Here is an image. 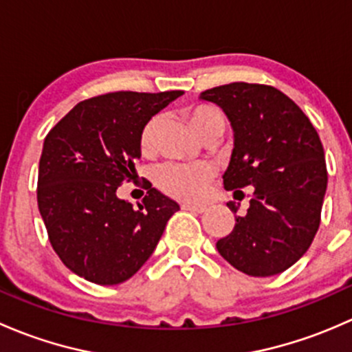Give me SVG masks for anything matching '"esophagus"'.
Here are the masks:
<instances>
[{
  "label": "esophagus",
  "mask_w": 352,
  "mask_h": 352,
  "mask_svg": "<svg viewBox=\"0 0 352 352\" xmlns=\"http://www.w3.org/2000/svg\"><path fill=\"white\" fill-rule=\"evenodd\" d=\"M182 209H187V211H192V212H199V214H201V212H204V211H208V208H206V206L190 204V202H186V204H182Z\"/></svg>",
  "instance_id": "1"
}]
</instances>
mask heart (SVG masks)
Segmentation results:
<instances>
[{
  "label": "heart",
  "mask_w": 352,
  "mask_h": 352,
  "mask_svg": "<svg viewBox=\"0 0 352 352\" xmlns=\"http://www.w3.org/2000/svg\"><path fill=\"white\" fill-rule=\"evenodd\" d=\"M187 116H189L192 129L201 138H206L208 134L225 133L226 117L214 105H194L189 109ZM158 124L160 117L156 116L148 120L146 126L141 131L140 144L143 151H150L153 148ZM212 173H214V170L208 163H168L158 170L156 184L168 196L182 199V201H197L206 194V189L212 179Z\"/></svg>",
  "instance_id": "1"
}]
</instances>
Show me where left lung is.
I'll return each instance as SVG.
<instances>
[{
    "instance_id": "1",
    "label": "left lung",
    "mask_w": 352,
    "mask_h": 352,
    "mask_svg": "<svg viewBox=\"0 0 352 352\" xmlns=\"http://www.w3.org/2000/svg\"><path fill=\"white\" fill-rule=\"evenodd\" d=\"M199 98L218 105L232 124L225 189L254 187L247 214L235 216V228L216 248L245 274H279L303 257L320 225L327 190L320 138L303 110L274 87L240 81ZM228 208L239 209L233 202Z\"/></svg>"
}]
</instances>
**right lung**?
I'll use <instances>...</instances> for the list:
<instances>
[{"instance_id":"add662e5","label":"right lung","mask_w":352,"mask_h":352,"mask_svg":"<svg viewBox=\"0 0 352 352\" xmlns=\"http://www.w3.org/2000/svg\"><path fill=\"white\" fill-rule=\"evenodd\" d=\"M182 90L113 91L74 105L49 131L38 162L37 202L52 248L95 285L127 281L151 257L179 204L155 187L140 209L117 197L136 175L141 131Z\"/></svg>"}]
</instances>
